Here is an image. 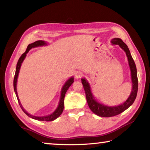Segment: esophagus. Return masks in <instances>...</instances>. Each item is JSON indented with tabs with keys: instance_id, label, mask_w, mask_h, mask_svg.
Listing matches in <instances>:
<instances>
[{
	"instance_id": "obj_1",
	"label": "esophagus",
	"mask_w": 150,
	"mask_h": 150,
	"mask_svg": "<svg viewBox=\"0 0 150 150\" xmlns=\"http://www.w3.org/2000/svg\"><path fill=\"white\" fill-rule=\"evenodd\" d=\"M83 76V73L79 71H77V73H75V79H80L81 77Z\"/></svg>"
}]
</instances>
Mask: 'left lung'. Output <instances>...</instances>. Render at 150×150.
Listing matches in <instances>:
<instances>
[{
  "label": "left lung",
  "instance_id": "1",
  "mask_svg": "<svg viewBox=\"0 0 150 150\" xmlns=\"http://www.w3.org/2000/svg\"><path fill=\"white\" fill-rule=\"evenodd\" d=\"M111 43L112 45H118L126 53L131 71V79L132 82V88L130 96H128V98H127V100L124 103L118 106H110L98 102L93 95L90 84L88 83L87 80L85 78L81 79V82H82L83 88H84L86 98H87L88 106H89L90 109L93 113H95V115L98 116H101V117H111V116L118 115L124 110H126L127 108H128L134 103L136 98L138 88V77H137L136 66L130 54V50H129L128 46H127V45L120 38H118L112 39Z\"/></svg>",
  "mask_w": 150,
  "mask_h": 150
}]
</instances>
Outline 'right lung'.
<instances>
[{
  "mask_svg": "<svg viewBox=\"0 0 150 150\" xmlns=\"http://www.w3.org/2000/svg\"><path fill=\"white\" fill-rule=\"evenodd\" d=\"M47 45V43L46 42L43 41V40H38V41L32 43V44H30L28 45L26 52H25L24 54H22L21 56H20V57L18 59V63H17L16 72H15V75H14V90L15 94H16V95L17 99H18V103L20 105V106L21 107L22 110L24 111V112L26 114L27 116H28L29 117L32 118L33 119H35V120H37L47 121L48 122V121H53V120H55V119L57 118L61 115H62V113L63 112V108H64V98H65V93L67 91L68 88H69L70 86L72 85V83L74 82V77H70L69 79H68L65 83V84L63 85V86L62 87V91H61V96H60L59 104H58L57 108L55 109V110L54 112L52 113L50 115H47V116H33L32 115H30V114L28 112L23 108V106H22L21 103H20V99L18 98V93H17V89H16L17 80H18V77L19 71H20V67H21L22 63L26 57V54L28 53L29 51L31 50L32 48L44 46V45Z\"/></svg>",
  "mask_w": 150,
  "mask_h": 150,
  "instance_id": "right-lung-1",
  "label": "right lung"
}]
</instances>
